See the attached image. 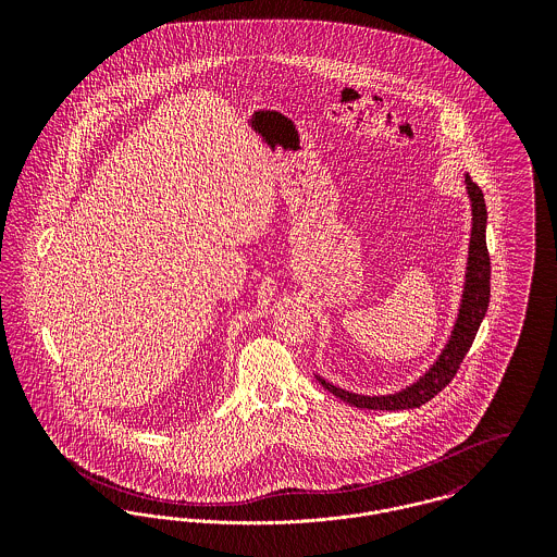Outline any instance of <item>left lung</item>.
<instances>
[{"label": "left lung", "instance_id": "8db88e82", "mask_svg": "<svg viewBox=\"0 0 557 557\" xmlns=\"http://www.w3.org/2000/svg\"><path fill=\"white\" fill-rule=\"evenodd\" d=\"M468 193L472 199V239H470V259H468V274H466V292L461 300V311L459 319L455 323L453 336L442 351L440 360L433 364V369L418 380L413 386L400 391L397 395H386V397H362L347 393L343 388L332 386L330 382L318 377L319 384L332 393L334 397L343 398L345 403L360 407V409H413L424 405L426 400L440 395L457 375L466 354L470 351L474 338H476L480 321L486 315L488 307V296H491V261H488V250H486V206H484V195L480 190L476 182L472 177H466Z\"/></svg>", "mask_w": 557, "mask_h": 557}]
</instances>
